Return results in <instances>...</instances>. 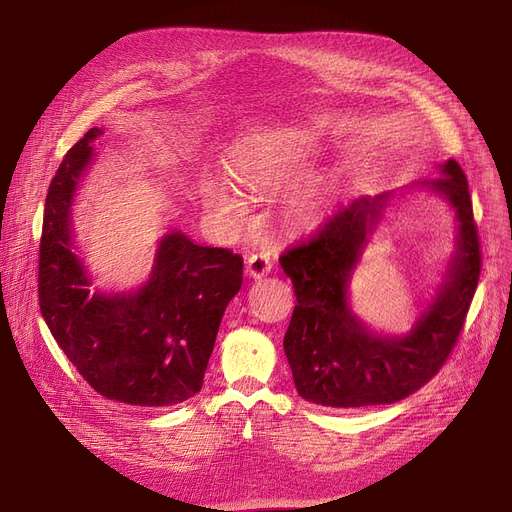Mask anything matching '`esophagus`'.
<instances>
[{
	"label": "esophagus",
	"mask_w": 512,
	"mask_h": 512,
	"mask_svg": "<svg viewBox=\"0 0 512 512\" xmlns=\"http://www.w3.org/2000/svg\"><path fill=\"white\" fill-rule=\"evenodd\" d=\"M272 259H270V253H265V251H261V253H253L251 257H249V261H247V274L251 276V278H263V276H267L272 272Z\"/></svg>",
	"instance_id": "34e87169"
}]
</instances>
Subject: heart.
Masks as SVG:
<instances>
[{"mask_svg":"<svg viewBox=\"0 0 512 512\" xmlns=\"http://www.w3.org/2000/svg\"><path fill=\"white\" fill-rule=\"evenodd\" d=\"M313 151L315 141L309 132L278 130L240 145L230 157V172L247 184H276L303 168ZM203 195L205 203L226 218L238 220L245 213V203L224 182H207Z\"/></svg>","mask_w":512,"mask_h":512,"instance_id":"obj_1","label":"heart"}]
</instances>
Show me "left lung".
Masks as SVG:
<instances>
[{
	"label": "left lung",
	"mask_w": 512,
	"mask_h": 512,
	"mask_svg": "<svg viewBox=\"0 0 512 512\" xmlns=\"http://www.w3.org/2000/svg\"><path fill=\"white\" fill-rule=\"evenodd\" d=\"M442 174L419 184L454 207L456 253L446 282L409 334H371L346 301L348 280L392 193L355 199L280 255L297 294L284 353L305 400L334 409L392 405L432 380L450 357L477 288L481 251L463 168L448 159Z\"/></svg>",
	"instance_id": "8db88e82"
}]
</instances>
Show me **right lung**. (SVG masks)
I'll list each match as a JSON object with an SVG mask.
<instances>
[{
  "label": "right lung",
  "instance_id": "obj_1",
  "mask_svg": "<svg viewBox=\"0 0 512 512\" xmlns=\"http://www.w3.org/2000/svg\"><path fill=\"white\" fill-rule=\"evenodd\" d=\"M99 134L91 128L49 184L39 242L41 315L101 396L137 407L178 405L203 386L222 315L242 284V257L170 232L145 286L132 294H91L72 251L70 205Z\"/></svg>",
  "mask_w": 512,
  "mask_h": 512
}]
</instances>
